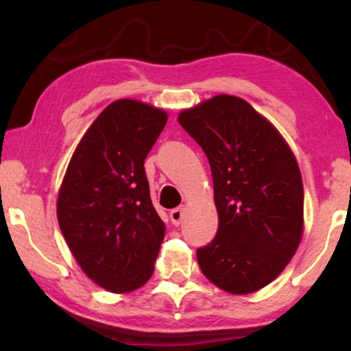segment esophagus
<instances>
[{"label": "esophagus", "instance_id": "1", "mask_svg": "<svg viewBox=\"0 0 351 351\" xmlns=\"http://www.w3.org/2000/svg\"><path fill=\"white\" fill-rule=\"evenodd\" d=\"M171 217V222L176 225V227H179V225L182 223V220H184V208H176L171 210L169 214Z\"/></svg>", "mask_w": 351, "mask_h": 351}]
</instances>
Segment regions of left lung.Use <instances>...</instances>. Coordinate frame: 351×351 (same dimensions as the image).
<instances>
[{
    "label": "left lung",
    "mask_w": 351,
    "mask_h": 351,
    "mask_svg": "<svg viewBox=\"0 0 351 351\" xmlns=\"http://www.w3.org/2000/svg\"><path fill=\"white\" fill-rule=\"evenodd\" d=\"M203 148L219 228L196 251L201 271L230 294H249L291 262L304 232V184L281 134L246 100L215 95L179 114Z\"/></svg>",
    "instance_id": "8db88e82"
}]
</instances>
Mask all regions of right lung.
Segmentation results:
<instances>
[{"label":"right lung","instance_id":"right-lung-1","mask_svg":"<svg viewBox=\"0 0 351 351\" xmlns=\"http://www.w3.org/2000/svg\"><path fill=\"white\" fill-rule=\"evenodd\" d=\"M165 110L119 99L95 118L66 167L57 219L86 275L110 292L145 285L165 239L143 161L166 126Z\"/></svg>","mask_w":351,"mask_h":351}]
</instances>
